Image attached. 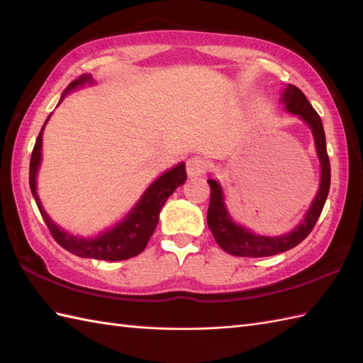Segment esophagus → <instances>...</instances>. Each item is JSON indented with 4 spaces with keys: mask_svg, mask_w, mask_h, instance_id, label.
<instances>
[{
    "mask_svg": "<svg viewBox=\"0 0 363 363\" xmlns=\"http://www.w3.org/2000/svg\"><path fill=\"white\" fill-rule=\"evenodd\" d=\"M207 169V160L201 156H194L187 160L189 176H201Z\"/></svg>",
    "mask_w": 363,
    "mask_h": 363,
    "instance_id": "esophagus-1",
    "label": "esophagus"
}]
</instances>
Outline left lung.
Wrapping results in <instances>:
<instances>
[{
    "label": "left lung",
    "mask_w": 363,
    "mask_h": 363,
    "mask_svg": "<svg viewBox=\"0 0 363 363\" xmlns=\"http://www.w3.org/2000/svg\"><path fill=\"white\" fill-rule=\"evenodd\" d=\"M282 103L289 112L299 115L307 125L311 126L315 145H317L318 157L321 160V184L317 198L313 199L312 207L306 213L304 220L301 225L291 230L290 234L281 237H262L250 233L248 229L235 225L229 218L228 211L223 203L221 187L217 181L209 179L211 187V201L209 211H207V225H209L215 242L220 245L223 251H226L233 256L240 257H268L274 256L284 251L295 248L304 238L312 233V229L321 215L323 207H325L326 198L330 187V164L326 150V135L323 129V123L317 111L313 109L312 104L307 101L306 95L296 86H290L285 89L282 94Z\"/></svg>",
    "instance_id": "obj_1"
}]
</instances>
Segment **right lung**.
Returning a JSON list of instances; mask_svg holds the SVG:
<instances>
[{"instance_id":"obj_1","label":"right lung","mask_w":363,"mask_h":363,"mask_svg":"<svg viewBox=\"0 0 363 363\" xmlns=\"http://www.w3.org/2000/svg\"><path fill=\"white\" fill-rule=\"evenodd\" d=\"M89 81H91L90 76L87 74L81 76L79 79L73 81L70 86L67 87L65 91H70ZM43 128L40 133H38L33 154H30L29 187H30V191H33V196L35 199L38 211H40L45 225L48 226L54 240L62 246L64 250L70 251L72 254H74V256H79V257L113 262V260H126V259L138 256V254L146 248V245H148V240L151 238L154 229L157 226L162 206L165 204L168 196L172 195L173 191L181 186V184L186 182L187 179L186 165L179 164L177 167L169 169V172H167L165 174H162L159 179L156 182H152L150 189L145 191L140 201L137 203V206L130 211V213L125 220L120 221L115 228L106 230V233H103L101 235H98L95 238H89L87 240V238L70 235L68 233H65V230L54 225L48 215H46V212L43 211L40 199L37 196L35 174H37L38 165H40Z\"/></svg>"}]
</instances>
